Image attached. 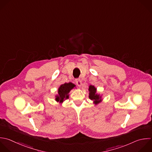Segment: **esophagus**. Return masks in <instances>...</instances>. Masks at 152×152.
I'll return each instance as SVG.
<instances>
[{
	"mask_svg": "<svg viewBox=\"0 0 152 152\" xmlns=\"http://www.w3.org/2000/svg\"><path fill=\"white\" fill-rule=\"evenodd\" d=\"M75 83H76V84H77V86H78V87H81V84H82V82H81V80L80 79H76L75 80Z\"/></svg>",
	"mask_w": 152,
	"mask_h": 152,
	"instance_id": "esophagus-1",
	"label": "esophagus"
}]
</instances>
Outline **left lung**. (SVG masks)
Returning <instances> with one entry per match:
<instances>
[{
	"label": "left lung",
	"mask_w": 152,
	"mask_h": 152,
	"mask_svg": "<svg viewBox=\"0 0 152 152\" xmlns=\"http://www.w3.org/2000/svg\"><path fill=\"white\" fill-rule=\"evenodd\" d=\"M88 91H89L88 97L90 100L93 101V103L95 105L98 104L102 101V96L97 93V88L94 86L90 85L88 87Z\"/></svg>",
	"instance_id": "1"
}]
</instances>
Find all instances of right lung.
<instances>
[{
    "instance_id": "obj_1",
    "label": "right lung",
    "mask_w": 152,
    "mask_h": 152,
    "mask_svg": "<svg viewBox=\"0 0 152 152\" xmlns=\"http://www.w3.org/2000/svg\"><path fill=\"white\" fill-rule=\"evenodd\" d=\"M75 86H76L74 84L71 82L68 83H65L64 84L61 85L58 88V94L55 96V100L57 102L62 103L64 101L69 98V93Z\"/></svg>"
}]
</instances>
